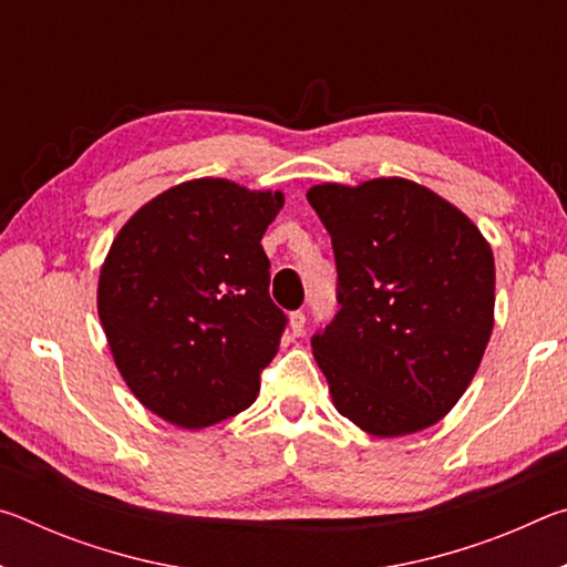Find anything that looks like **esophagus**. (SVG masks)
<instances>
[{"instance_id":"34e87169","label":"esophagus","mask_w":567,"mask_h":567,"mask_svg":"<svg viewBox=\"0 0 567 567\" xmlns=\"http://www.w3.org/2000/svg\"><path fill=\"white\" fill-rule=\"evenodd\" d=\"M305 322H307V318H305L302 310L290 312V332L295 334V338H300V334H305Z\"/></svg>"}]
</instances>
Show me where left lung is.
I'll return each instance as SVG.
<instances>
[{
    "mask_svg": "<svg viewBox=\"0 0 567 567\" xmlns=\"http://www.w3.org/2000/svg\"><path fill=\"white\" fill-rule=\"evenodd\" d=\"M340 310L312 354L340 415L375 437L420 433L463 398L493 332L495 260L455 205L402 177L315 185Z\"/></svg>",
    "mask_w": 567,
    "mask_h": 567,
    "instance_id": "obj_1",
    "label": "left lung"
}]
</instances>
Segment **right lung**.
Returning a JSON list of instances; mask_svg holds the SVG:
<instances>
[{"label": "right lung", "instance_id": "add662e5", "mask_svg": "<svg viewBox=\"0 0 567 567\" xmlns=\"http://www.w3.org/2000/svg\"><path fill=\"white\" fill-rule=\"evenodd\" d=\"M285 205L203 177L134 213L102 265L97 312L114 364L142 405L199 430L252 405L280 348L260 239Z\"/></svg>", "mask_w": 567, "mask_h": 567}]
</instances>
